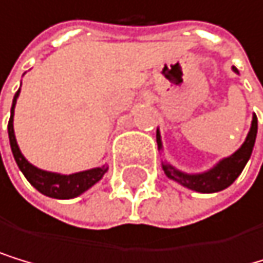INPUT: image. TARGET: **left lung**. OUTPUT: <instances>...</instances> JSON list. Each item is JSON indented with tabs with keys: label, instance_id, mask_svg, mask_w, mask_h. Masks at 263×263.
I'll list each match as a JSON object with an SVG mask.
<instances>
[{
	"label": "left lung",
	"instance_id": "1",
	"mask_svg": "<svg viewBox=\"0 0 263 263\" xmlns=\"http://www.w3.org/2000/svg\"><path fill=\"white\" fill-rule=\"evenodd\" d=\"M237 73V69L233 68ZM257 137V117H252V125L251 130L247 133V138L244 144L239 148L234 154H231L229 158H224L223 161H219L213 169H210L206 172H201V174H185V172H180L174 169L169 164H162V169L166 172V176L172 180L179 182L184 187L201 192V194H213V192H219L226 187H229L233 182L239 177V174L242 172L246 162L249 161L252 148L255 143ZM156 140H158V146L161 149V137L159 132H156Z\"/></svg>",
	"mask_w": 263,
	"mask_h": 263
}]
</instances>
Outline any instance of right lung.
<instances>
[{"mask_svg":"<svg viewBox=\"0 0 263 263\" xmlns=\"http://www.w3.org/2000/svg\"><path fill=\"white\" fill-rule=\"evenodd\" d=\"M21 91V89H19ZM19 91L16 92L12 99V107H11V119L8 123V135H9V143H11V149H12V156L16 159L19 169L22 171V174L26 176V179L34 185L40 194H44L51 198H74L78 195H81L83 192L87 189H91L96 182H99L102 176L107 172V167H94L89 171L83 172H76V174H57V172H48V171H42L22 156V153L17 146L16 141V135H14V126H12V119H14V105L19 97Z\"/></svg>","mask_w":263,"mask_h":263,"instance_id":"obj_1","label":"right lung"}]
</instances>
